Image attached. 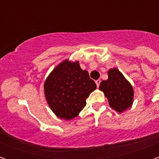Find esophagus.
Returning a JSON list of instances; mask_svg holds the SVG:
<instances>
[{"label":"esophagus","mask_w":159,"mask_h":159,"mask_svg":"<svg viewBox=\"0 0 159 159\" xmlns=\"http://www.w3.org/2000/svg\"><path fill=\"white\" fill-rule=\"evenodd\" d=\"M95 83H96L97 87L99 88V86H100V79H99V80H96V81H95Z\"/></svg>","instance_id":"34e87169"}]
</instances>
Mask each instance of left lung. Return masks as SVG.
<instances>
[{"mask_svg": "<svg viewBox=\"0 0 159 159\" xmlns=\"http://www.w3.org/2000/svg\"><path fill=\"white\" fill-rule=\"evenodd\" d=\"M100 89L108 99L109 105L118 112L131 107L133 101V88L116 68L108 71V79L100 83Z\"/></svg>", "mask_w": 159, "mask_h": 159, "instance_id": "obj_1", "label": "left lung"}]
</instances>
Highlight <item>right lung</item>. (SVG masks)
Instances as JSON below:
<instances>
[{
	"label": "right lung",
	"mask_w": 159,
	"mask_h": 159,
	"mask_svg": "<svg viewBox=\"0 0 159 159\" xmlns=\"http://www.w3.org/2000/svg\"><path fill=\"white\" fill-rule=\"evenodd\" d=\"M96 83L83 70L79 62L63 61L52 70L44 84L47 101L54 113L63 119L76 117L86 106V99Z\"/></svg>",
	"instance_id": "obj_1"
}]
</instances>
